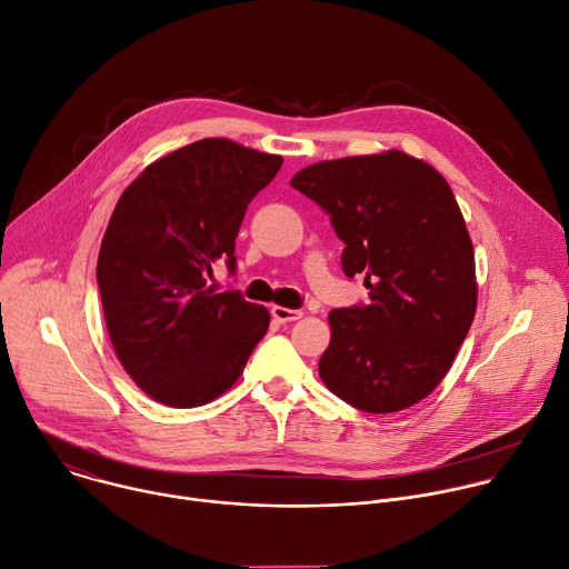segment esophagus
Returning <instances> with one entry per match:
<instances>
[{"label":"esophagus","mask_w":569,"mask_h":569,"mask_svg":"<svg viewBox=\"0 0 569 569\" xmlns=\"http://www.w3.org/2000/svg\"><path fill=\"white\" fill-rule=\"evenodd\" d=\"M271 316H273L278 322H293V320L302 318V311H298V309H287V307H280V305H273V307H271Z\"/></svg>","instance_id":"esophagus-1"}]
</instances>
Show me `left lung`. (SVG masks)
Listing matches in <instances>:
<instances>
[{"mask_svg":"<svg viewBox=\"0 0 569 569\" xmlns=\"http://www.w3.org/2000/svg\"><path fill=\"white\" fill-rule=\"evenodd\" d=\"M291 186L331 219L348 278L370 305L329 311L322 383L346 403L399 412L446 377L478 307L476 256L446 179L399 150L320 161Z\"/></svg>","mask_w":569,"mask_h":569,"instance_id":"left-lung-1","label":"left lung"}]
</instances>
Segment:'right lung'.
<instances>
[{
    "mask_svg": "<svg viewBox=\"0 0 569 569\" xmlns=\"http://www.w3.org/2000/svg\"><path fill=\"white\" fill-rule=\"evenodd\" d=\"M282 157L201 139L150 163L121 194L96 280L109 340L132 381L170 408L229 390L269 329V311L206 284L236 271V238L251 199Z\"/></svg>",
    "mask_w": 569,
    "mask_h": 569,
    "instance_id": "obj_1",
    "label": "right lung"
}]
</instances>
